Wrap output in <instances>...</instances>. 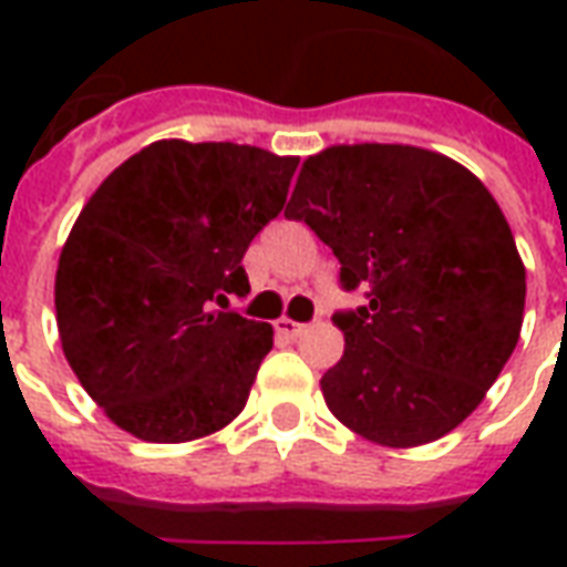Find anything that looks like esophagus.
Segmentation results:
<instances>
[{
	"label": "esophagus",
	"instance_id": "esophagus-1",
	"mask_svg": "<svg viewBox=\"0 0 567 567\" xmlns=\"http://www.w3.org/2000/svg\"><path fill=\"white\" fill-rule=\"evenodd\" d=\"M276 333H282V337H291V340H297V337H303L307 333V324H300V321L295 319H276Z\"/></svg>",
	"mask_w": 567,
	"mask_h": 567
}]
</instances>
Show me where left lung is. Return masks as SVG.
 I'll return each mask as SVG.
<instances>
[{
	"label": "left lung",
	"instance_id": "left-lung-1",
	"mask_svg": "<svg viewBox=\"0 0 567 567\" xmlns=\"http://www.w3.org/2000/svg\"><path fill=\"white\" fill-rule=\"evenodd\" d=\"M285 215L307 221L368 307L337 312L321 377L358 437L410 450L483 404L519 343L525 267L511 224L462 163L416 145H331L303 161Z\"/></svg>",
	"mask_w": 567,
	"mask_h": 567
}]
</instances>
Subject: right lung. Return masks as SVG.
<instances>
[{
	"label": "right lung",
	"instance_id": "1",
	"mask_svg": "<svg viewBox=\"0 0 567 567\" xmlns=\"http://www.w3.org/2000/svg\"><path fill=\"white\" fill-rule=\"evenodd\" d=\"M297 161L161 140L84 203L56 264V331L121 431L187 443L243 413L272 328L227 312V297L248 295L243 255L282 212Z\"/></svg>",
	"mask_w": 567,
	"mask_h": 567
}]
</instances>
